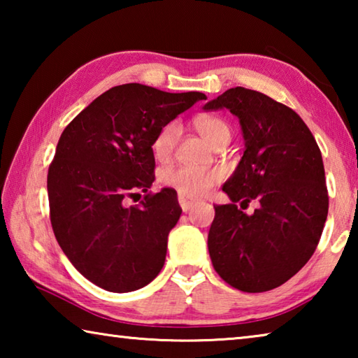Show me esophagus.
I'll list each match as a JSON object with an SVG mask.
<instances>
[{"label":"esophagus","instance_id":"34e87169","mask_svg":"<svg viewBox=\"0 0 358 358\" xmlns=\"http://www.w3.org/2000/svg\"><path fill=\"white\" fill-rule=\"evenodd\" d=\"M178 203L180 207L183 211H189L192 208V205L196 203V199H191V197H186V196H178Z\"/></svg>","mask_w":358,"mask_h":358}]
</instances>
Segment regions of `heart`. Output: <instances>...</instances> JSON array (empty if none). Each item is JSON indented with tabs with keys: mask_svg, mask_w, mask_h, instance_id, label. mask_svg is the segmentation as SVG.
<instances>
[{
	"mask_svg": "<svg viewBox=\"0 0 358 358\" xmlns=\"http://www.w3.org/2000/svg\"><path fill=\"white\" fill-rule=\"evenodd\" d=\"M197 131L213 145L216 138L229 132L226 121L216 117H199L194 121ZM181 128L177 121L167 123L164 128L157 131L153 141V155L157 161H167L172 156L175 147H177ZM222 180V172L217 169H199L191 166H178L169 169L162 173V183L169 187H173L181 196L199 197L208 192L211 187Z\"/></svg>",
	"mask_w": 358,
	"mask_h": 358,
	"instance_id": "heart-1",
	"label": "heart"
}]
</instances>
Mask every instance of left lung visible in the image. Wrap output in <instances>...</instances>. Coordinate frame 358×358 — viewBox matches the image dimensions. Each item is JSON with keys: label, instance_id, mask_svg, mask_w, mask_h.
I'll return each mask as SVG.
<instances>
[{"label": "left lung", "instance_id": "left-lung-1", "mask_svg": "<svg viewBox=\"0 0 358 358\" xmlns=\"http://www.w3.org/2000/svg\"><path fill=\"white\" fill-rule=\"evenodd\" d=\"M217 108L238 117L245 151L222 186L232 203L215 207L210 257L232 287L265 292L290 280L316 251L329 213L322 155L305 121L264 93L230 88L203 106ZM251 200L261 207L246 215L241 209Z\"/></svg>", "mask_w": 358, "mask_h": 358}]
</instances>
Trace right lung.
Instances as JSON below:
<instances>
[{
    "instance_id": "right-lung-1",
    "label": "right lung",
    "mask_w": 358,
    "mask_h": 358,
    "mask_svg": "<svg viewBox=\"0 0 358 358\" xmlns=\"http://www.w3.org/2000/svg\"><path fill=\"white\" fill-rule=\"evenodd\" d=\"M207 99L141 83L102 93L66 126L47 175L50 222L71 264L108 292L147 286L164 265L169 232L178 222L177 192L145 194L155 181L157 131Z\"/></svg>"
}]
</instances>
